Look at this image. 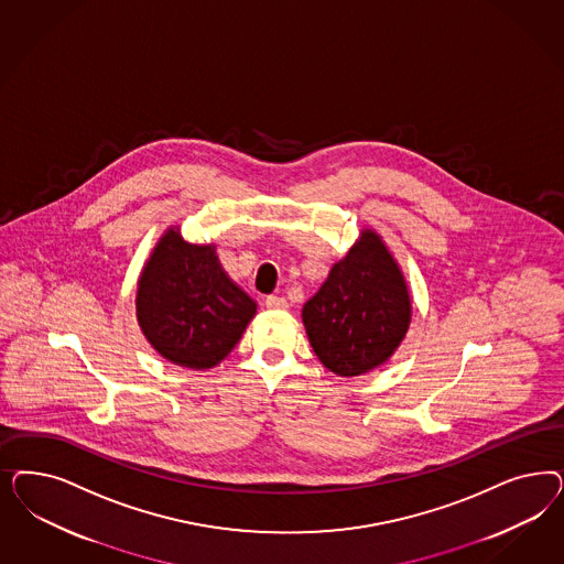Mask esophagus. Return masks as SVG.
<instances>
[{
  "instance_id": "34e87169",
  "label": "esophagus",
  "mask_w": 564,
  "mask_h": 564,
  "mask_svg": "<svg viewBox=\"0 0 564 564\" xmlns=\"http://www.w3.org/2000/svg\"><path fill=\"white\" fill-rule=\"evenodd\" d=\"M265 307L272 311H286L289 310V301H286L284 296H275V294H272V296L265 299Z\"/></svg>"
}]
</instances>
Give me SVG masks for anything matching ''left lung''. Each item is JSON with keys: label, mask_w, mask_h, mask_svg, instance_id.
<instances>
[{"label": "left lung", "mask_w": 564, "mask_h": 564, "mask_svg": "<svg viewBox=\"0 0 564 564\" xmlns=\"http://www.w3.org/2000/svg\"><path fill=\"white\" fill-rule=\"evenodd\" d=\"M411 322V299L382 238L365 230L303 307L317 359L336 376H361L388 361Z\"/></svg>", "instance_id": "left-lung-1"}]
</instances>
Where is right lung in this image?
Returning a JSON list of instances; mask_svg holds the SVG:
<instances>
[{"label": "right lung", "instance_id": "obj_1", "mask_svg": "<svg viewBox=\"0 0 564 564\" xmlns=\"http://www.w3.org/2000/svg\"><path fill=\"white\" fill-rule=\"evenodd\" d=\"M253 299L219 265L212 245L199 247L167 230L137 291V317L151 346L191 369L218 365L253 319Z\"/></svg>", "mask_w": 564, "mask_h": 564}]
</instances>
